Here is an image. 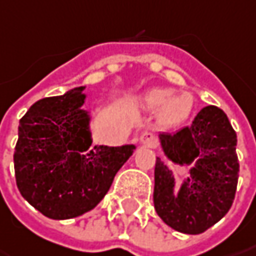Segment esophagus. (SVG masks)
<instances>
[{
  "label": "esophagus",
  "instance_id": "34e87169",
  "mask_svg": "<svg viewBox=\"0 0 256 256\" xmlns=\"http://www.w3.org/2000/svg\"><path fill=\"white\" fill-rule=\"evenodd\" d=\"M140 143L143 146H148V148H156L158 146V138L152 132H143L140 134Z\"/></svg>",
  "mask_w": 256,
  "mask_h": 256
}]
</instances>
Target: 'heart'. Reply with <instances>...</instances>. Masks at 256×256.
<instances>
[{"label": "heart", "instance_id": "1", "mask_svg": "<svg viewBox=\"0 0 256 256\" xmlns=\"http://www.w3.org/2000/svg\"><path fill=\"white\" fill-rule=\"evenodd\" d=\"M144 103L152 110L162 108V120L168 124H178L186 120L194 107L192 96H174L173 90L169 88H156L144 96Z\"/></svg>", "mask_w": 256, "mask_h": 256}]
</instances>
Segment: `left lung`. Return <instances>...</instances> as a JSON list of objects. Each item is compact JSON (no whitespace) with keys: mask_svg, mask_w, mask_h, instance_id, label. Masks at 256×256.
Here are the masks:
<instances>
[{"mask_svg":"<svg viewBox=\"0 0 256 256\" xmlns=\"http://www.w3.org/2000/svg\"><path fill=\"white\" fill-rule=\"evenodd\" d=\"M162 146L174 163L190 164V179L173 194L174 179L158 158L153 202L158 215L182 234L198 235L228 214L239 178L236 133L216 106L204 107L190 126L176 133H162Z\"/></svg>","mask_w":256,"mask_h":256,"instance_id":"1","label":"left lung"}]
</instances>
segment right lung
Wrapping results in <instances>:
<instances>
[{
  "label": "right lung",
  "instance_id": "add662e5",
  "mask_svg": "<svg viewBox=\"0 0 256 256\" xmlns=\"http://www.w3.org/2000/svg\"><path fill=\"white\" fill-rule=\"evenodd\" d=\"M84 87L46 97L18 126L14 169L18 190L42 215L70 219L93 209L107 194L134 146L90 148Z\"/></svg>",
  "mask_w": 256,
  "mask_h": 256
}]
</instances>
